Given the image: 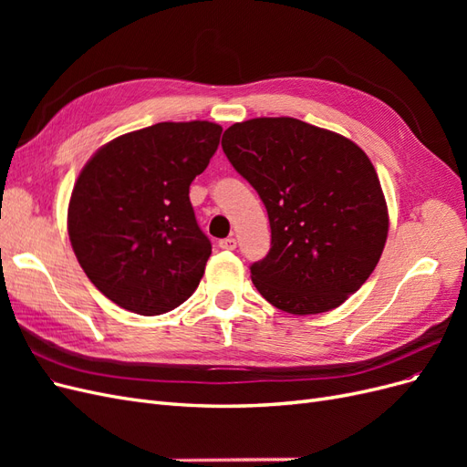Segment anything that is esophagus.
<instances>
[{
  "label": "esophagus",
  "mask_w": 467,
  "mask_h": 467,
  "mask_svg": "<svg viewBox=\"0 0 467 467\" xmlns=\"http://www.w3.org/2000/svg\"><path fill=\"white\" fill-rule=\"evenodd\" d=\"M222 249H228V251H234L235 247H237V242H235V237H225V239H220V244H218Z\"/></svg>",
  "instance_id": "1"
}]
</instances>
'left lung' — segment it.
I'll list each match as a JSON object with an SVG mask.
<instances>
[{"label":"left lung","instance_id":"8db88e82","mask_svg":"<svg viewBox=\"0 0 467 467\" xmlns=\"http://www.w3.org/2000/svg\"><path fill=\"white\" fill-rule=\"evenodd\" d=\"M222 150L271 222V251L251 265L263 298L294 316L341 306L376 268L388 206L372 161L355 142L298 119H251Z\"/></svg>","mask_w":467,"mask_h":467}]
</instances>
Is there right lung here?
<instances>
[{"instance_id":"add662e5","label":"right lung","mask_w":467,"mask_h":467,"mask_svg":"<svg viewBox=\"0 0 467 467\" xmlns=\"http://www.w3.org/2000/svg\"><path fill=\"white\" fill-rule=\"evenodd\" d=\"M222 126L158 122L105 144L81 169L67 234L88 278L140 316L191 298L212 253L189 187L216 153Z\"/></svg>"}]
</instances>
